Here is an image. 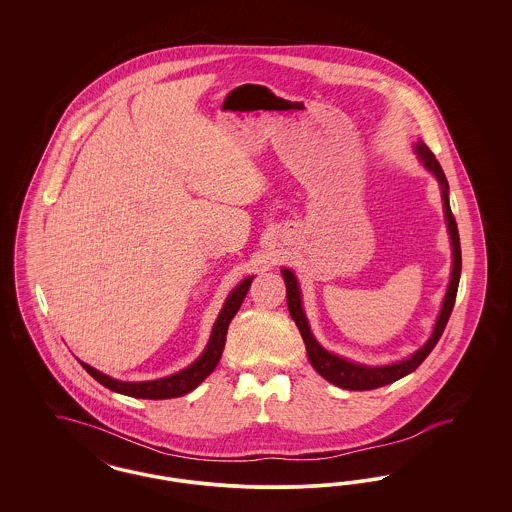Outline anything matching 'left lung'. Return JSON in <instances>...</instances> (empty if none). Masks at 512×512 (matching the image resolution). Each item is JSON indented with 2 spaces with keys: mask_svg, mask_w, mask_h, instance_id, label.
<instances>
[{
  "mask_svg": "<svg viewBox=\"0 0 512 512\" xmlns=\"http://www.w3.org/2000/svg\"><path fill=\"white\" fill-rule=\"evenodd\" d=\"M418 159L422 161V165L432 172L441 184V197H443V209H445V219H447V228H449V234H451V244H453V270H451V280H449V288L445 293V299H443V307L439 311L438 320H436V326H434V334L432 338L426 341V345L422 349H418L414 353L411 359L407 361H401V363H395V365L388 366H361L355 365V363H349L341 357H336L332 353H328L326 349H322L318 345V341L313 338L311 330H309V324H307V318L305 313L301 309V297H299V288H297V280L293 276L292 270L284 268L282 274H284V282H286V299H288V309H290V315H292L293 322L297 324L299 332H301V338L305 341V347H307V355H309V361L313 368L317 370L318 374L328 380L330 384L343 388V390L353 391H365V390H376V388H382V386H388L391 382L411 374L413 370H416L418 366L422 365V361L432 353V349L436 347L445 326H447V320L451 317V311L455 307V299H457V290H459V278H461V240H459V228H457V220L451 213V205H449V184H447V178L439 167L438 159L434 157V153L430 151V147L422 142H418L414 147Z\"/></svg>",
  "mask_w": 512,
  "mask_h": 512,
  "instance_id": "8db88e82",
  "label": "left lung"
}]
</instances>
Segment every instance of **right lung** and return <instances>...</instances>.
<instances>
[{
	"instance_id": "add662e5",
	"label": "right lung",
	"mask_w": 512,
	"mask_h": 512,
	"mask_svg": "<svg viewBox=\"0 0 512 512\" xmlns=\"http://www.w3.org/2000/svg\"><path fill=\"white\" fill-rule=\"evenodd\" d=\"M251 280L253 278H245L244 282L228 295L219 318L215 322L207 349L203 351V355L195 361L194 365L184 368L178 374H172L169 378H161V380H153V382H119V380H113V378L101 374L92 366L84 365V363H80V365L84 366V370L90 376H94L101 386L122 393V395L140 397V399H171V397H180L184 393H190L215 370V366L219 365L220 355H222V349L226 343L228 324L238 313V309L242 307L244 297L251 286Z\"/></svg>"
}]
</instances>
